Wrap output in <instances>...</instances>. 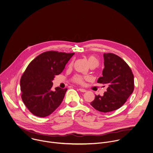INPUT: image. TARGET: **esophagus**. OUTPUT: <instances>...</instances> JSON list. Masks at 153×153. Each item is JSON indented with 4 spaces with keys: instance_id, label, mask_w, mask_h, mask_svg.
<instances>
[{
    "instance_id": "34e87169",
    "label": "esophagus",
    "mask_w": 153,
    "mask_h": 153,
    "mask_svg": "<svg viewBox=\"0 0 153 153\" xmlns=\"http://www.w3.org/2000/svg\"><path fill=\"white\" fill-rule=\"evenodd\" d=\"M79 91H80L81 92H86V90H85V89H82V88H80V89H79Z\"/></svg>"
}]
</instances>
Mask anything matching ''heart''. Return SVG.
Returning <instances> with one entry per match:
<instances>
[{
  "mask_svg": "<svg viewBox=\"0 0 153 153\" xmlns=\"http://www.w3.org/2000/svg\"><path fill=\"white\" fill-rule=\"evenodd\" d=\"M88 62L91 65L92 64H99V61L98 60V59L94 56H90L88 57ZM74 81L77 83H79V84H83L84 83V79L81 77V76H76L74 77Z\"/></svg>",
  "mask_w": 153,
  "mask_h": 153,
  "instance_id": "b5f03b06",
  "label": "heart"
}]
</instances>
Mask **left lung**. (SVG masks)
Here are the masks:
<instances>
[{
    "mask_svg": "<svg viewBox=\"0 0 153 153\" xmlns=\"http://www.w3.org/2000/svg\"><path fill=\"white\" fill-rule=\"evenodd\" d=\"M104 68L102 76L97 82L107 85V92L103 96L95 95L90 104L97 110L107 113L120 108L134 89V77L127 63L119 56L104 53Z\"/></svg>",
    "mask_w": 153,
    "mask_h": 153,
    "instance_id": "8db88e82",
    "label": "left lung"
}]
</instances>
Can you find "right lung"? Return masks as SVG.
<instances>
[{"instance_id":"obj_1","label":"right lung","mask_w":153,"mask_h":153,"mask_svg":"<svg viewBox=\"0 0 153 153\" xmlns=\"http://www.w3.org/2000/svg\"><path fill=\"white\" fill-rule=\"evenodd\" d=\"M74 53L43 52L36 57L23 73L20 86L23 102L34 116L45 117L61 104L67 89L52 91V80L59 74Z\"/></svg>"}]
</instances>
